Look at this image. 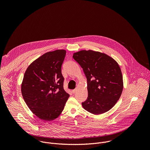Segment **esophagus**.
<instances>
[{
    "label": "esophagus",
    "instance_id": "1",
    "mask_svg": "<svg viewBox=\"0 0 150 150\" xmlns=\"http://www.w3.org/2000/svg\"><path fill=\"white\" fill-rule=\"evenodd\" d=\"M76 92V89H75V90H72V93H73L74 94H75Z\"/></svg>",
    "mask_w": 150,
    "mask_h": 150
}]
</instances>
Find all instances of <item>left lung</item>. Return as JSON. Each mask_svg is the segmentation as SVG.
I'll return each mask as SVG.
<instances>
[{
  "label": "left lung",
  "instance_id": "1",
  "mask_svg": "<svg viewBox=\"0 0 150 150\" xmlns=\"http://www.w3.org/2000/svg\"><path fill=\"white\" fill-rule=\"evenodd\" d=\"M73 58L83 69L87 80L88 98L82 103L83 108L96 115L110 110L123 88L117 62L108 54L91 50L74 53Z\"/></svg>",
  "mask_w": 150,
  "mask_h": 150
}]
</instances>
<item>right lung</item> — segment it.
Segmentation results:
<instances>
[{
    "label": "right lung",
    "instance_id": "add662e5",
    "mask_svg": "<svg viewBox=\"0 0 150 150\" xmlns=\"http://www.w3.org/2000/svg\"><path fill=\"white\" fill-rule=\"evenodd\" d=\"M66 50H56L42 54L27 68L21 93L30 110L45 121L56 119L69 97L63 89L61 72Z\"/></svg>",
    "mask_w": 150,
    "mask_h": 150
}]
</instances>
